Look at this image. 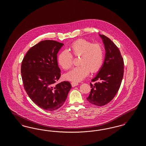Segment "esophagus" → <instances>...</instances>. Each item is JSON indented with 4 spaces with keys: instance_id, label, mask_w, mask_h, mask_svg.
<instances>
[{
    "instance_id": "obj_1",
    "label": "esophagus",
    "mask_w": 146,
    "mask_h": 146,
    "mask_svg": "<svg viewBox=\"0 0 146 146\" xmlns=\"http://www.w3.org/2000/svg\"><path fill=\"white\" fill-rule=\"evenodd\" d=\"M71 85L73 87H74V86H76L77 85H78V83H76V82H72L71 83Z\"/></svg>"
}]
</instances>
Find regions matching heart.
I'll return each instance as SVG.
<instances>
[{
  "mask_svg": "<svg viewBox=\"0 0 146 146\" xmlns=\"http://www.w3.org/2000/svg\"><path fill=\"white\" fill-rule=\"evenodd\" d=\"M69 51L74 55H80L78 60L80 64L64 74V78L67 80L80 82L90 71L91 73L98 71L103 63L104 51L100 44H92L86 39H79L70 45ZM58 62L63 69L68 70L73 65V56L68 50H64L58 55Z\"/></svg>",
  "mask_w": 146,
  "mask_h": 146,
  "instance_id": "1",
  "label": "heart"
}]
</instances>
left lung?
<instances>
[{
	"mask_svg": "<svg viewBox=\"0 0 146 146\" xmlns=\"http://www.w3.org/2000/svg\"><path fill=\"white\" fill-rule=\"evenodd\" d=\"M106 54L104 62L90 83V93L87 100L91 104L102 106L113 99L120 88L124 75V61L120 50L111 40L100 35Z\"/></svg>",
	"mask_w": 146,
	"mask_h": 146,
	"instance_id": "1",
	"label": "left lung"
}]
</instances>
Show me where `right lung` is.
<instances>
[{"mask_svg":"<svg viewBox=\"0 0 146 146\" xmlns=\"http://www.w3.org/2000/svg\"><path fill=\"white\" fill-rule=\"evenodd\" d=\"M63 45L55 40H42L28 50L21 64L22 79L28 96L48 111L62 106L72 88L68 82L55 84L61 76L57 54Z\"/></svg>","mask_w":146,"mask_h":146,"instance_id":"right-lung-1","label":"right lung"}]
</instances>
